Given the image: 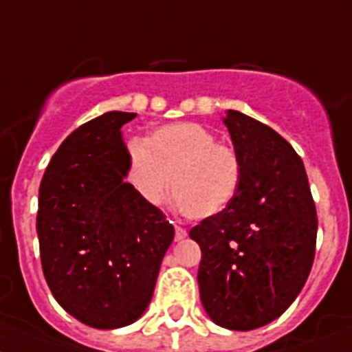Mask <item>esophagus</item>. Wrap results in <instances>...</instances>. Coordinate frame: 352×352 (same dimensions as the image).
Instances as JSON below:
<instances>
[{
    "label": "esophagus",
    "instance_id": "34e87169",
    "mask_svg": "<svg viewBox=\"0 0 352 352\" xmlns=\"http://www.w3.org/2000/svg\"><path fill=\"white\" fill-rule=\"evenodd\" d=\"M186 236H188V232H186V229H182V227H175V241L184 240Z\"/></svg>",
    "mask_w": 352,
    "mask_h": 352
}]
</instances>
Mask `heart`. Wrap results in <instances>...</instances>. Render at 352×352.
Returning <instances> with one entry per match:
<instances>
[{"label": "heart", "mask_w": 352, "mask_h": 352, "mask_svg": "<svg viewBox=\"0 0 352 352\" xmlns=\"http://www.w3.org/2000/svg\"><path fill=\"white\" fill-rule=\"evenodd\" d=\"M126 182L150 208L173 190L175 206L191 220H208L226 211L240 193V155L209 129L181 121L159 126L129 146Z\"/></svg>", "instance_id": "obj_1"}]
</instances>
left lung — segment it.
Wrapping results in <instances>:
<instances>
[{
    "instance_id": "left-lung-1",
    "label": "left lung",
    "mask_w": 352,
    "mask_h": 352,
    "mask_svg": "<svg viewBox=\"0 0 352 352\" xmlns=\"http://www.w3.org/2000/svg\"><path fill=\"white\" fill-rule=\"evenodd\" d=\"M243 166L234 202L190 231L200 245V299L214 324L250 331L281 317L311 270L317 209L302 159L270 126L227 111Z\"/></svg>"
}]
</instances>
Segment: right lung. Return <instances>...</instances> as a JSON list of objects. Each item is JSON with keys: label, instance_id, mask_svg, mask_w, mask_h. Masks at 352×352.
<instances>
[{"label": "right lung", "instance_id": "obj_1", "mask_svg": "<svg viewBox=\"0 0 352 352\" xmlns=\"http://www.w3.org/2000/svg\"><path fill=\"white\" fill-rule=\"evenodd\" d=\"M134 112L111 111L66 138L39 188L37 236L53 297L71 317L118 329L141 317L175 229L125 182L121 126Z\"/></svg>", "mask_w": 352, "mask_h": 352}]
</instances>
